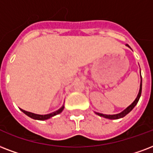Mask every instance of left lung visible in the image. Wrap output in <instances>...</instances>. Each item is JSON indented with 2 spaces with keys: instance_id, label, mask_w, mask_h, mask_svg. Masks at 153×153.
<instances>
[{
  "instance_id": "1",
  "label": "left lung",
  "mask_w": 153,
  "mask_h": 153,
  "mask_svg": "<svg viewBox=\"0 0 153 153\" xmlns=\"http://www.w3.org/2000/svg\"><path fill=\"white\" fill-rule=\"evenodd\" d=\"M127 47L130 48V46L128 45H126ZM141 91H142V78H141V75H140V90H139V93H138V95H137V98L135 99V100L133 102L129 105V106H128L125 110H123L121 112H120V113H117V114H113V115H107V114H103V113H100V112H96L95 113L98 116H100V117H105V118H107V119L109 120H117L120 119V118H122V117H125L128 113H129L132 109H133V108L137 105V104L138 103L140 100V95H141Z\"/></svg>"
}]
</instances>
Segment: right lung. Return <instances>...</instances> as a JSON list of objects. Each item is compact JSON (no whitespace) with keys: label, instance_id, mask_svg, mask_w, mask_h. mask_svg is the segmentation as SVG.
<instances>
[{"label":"right lung","instance_id":"1","mask_svg":"<svg viewBox=\"0 0 153 153\" xmlns=\"http://www.w3.org/2000/svg\"><path fill=\"white\" fill-rule=\"evenodd\" d=\"M64 108H65V105H62V107L60 108L59 109L56 110V111H55V112H51V113H49V114H45V115L36 114V113H33V112H27V111H25V110L21 109V108H20V109H21V111H22V112H23L25 114L27 115L28 117H31L32 119L38 120H48V119H49V118H51V117H54V116H56V115L60 114V112H62V111L64 110Z\"/></svg>","mask_w":153,"mask_h":153}]
</instances>
